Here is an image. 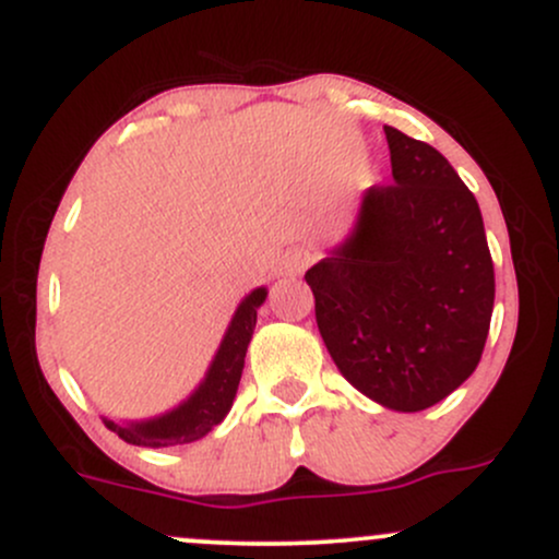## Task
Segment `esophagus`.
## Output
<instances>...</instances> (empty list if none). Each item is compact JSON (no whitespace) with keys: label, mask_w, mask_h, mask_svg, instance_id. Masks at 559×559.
Returning <instances> with one entry per match:
<instances>
[{"label":"esophagus","mask_w":559,"mask_h":559,"mask_svg":"<svg viewBox=\"0 0 559 559\" xmlns=\"http://www.w3.org/2000/svg\"><path fill=\"white\" fill-rule=\"evenodd\" d=\"M312 262V254L307 252V249H292V252L284 254V260H281V267L278 273L284 275V278H294V275H301L310 267Z\"/></svg>","instance_id":"obj_1"}]
</instances>
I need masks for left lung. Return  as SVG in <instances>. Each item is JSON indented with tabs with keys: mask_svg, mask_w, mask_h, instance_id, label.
Here are the masks:
<instances>
[{
	"mask_svg": "<svg viewBox=\"0 0 559 559\" xmlns=\"http://www.w3.org/2000/svg\"><path fill=\"white\" fill-rule=\"evenodd\" d=\"M383 131L391 183L365 191L352 234L305 281L346 381L383 407L418 413L478 368L493 262L476 197L447 157Z\"/></svg>",
	"mask_w": 559,
	"mask_h": 559,
	"instance_id": "8db88e82",
	"label": "left lung"
}]
</instances>
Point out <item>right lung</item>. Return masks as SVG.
I'll use <instances>...</instances> for the list:
<instances>
[{"mask_svg":"<svg viewBox=\"0 0 559 559\" xmlns=\"http://www.w3.org/2000/svg\"><path fill=\"white\" fill-rule=\"evenodd\" d=\"M265 297L267 288L260 286L236 307L207 376L189 400L173 407L170 413L157 415V418L136 423H115L105 418V426L128 444L152 449L191 444V441L213 431L217 423L228 415L230 404H234L236 389H239L241 381L243 357H247V346L252 342L254 323H258V310Z\"/></svg>","mask_w":559,"mask_h":559,"instance_id":"1","label":"right lung"}]
</instances>
